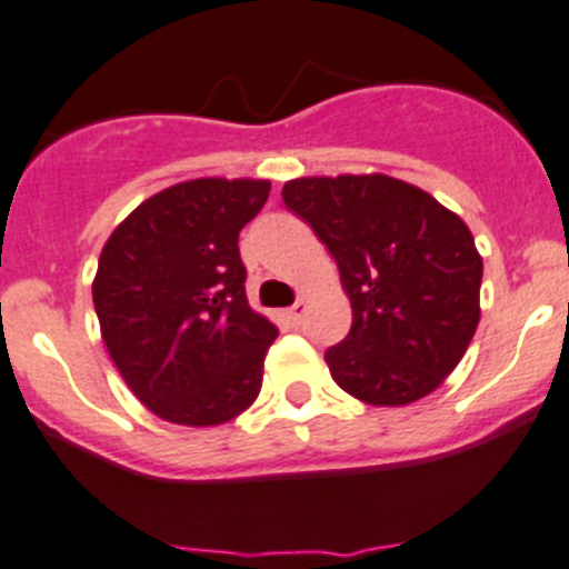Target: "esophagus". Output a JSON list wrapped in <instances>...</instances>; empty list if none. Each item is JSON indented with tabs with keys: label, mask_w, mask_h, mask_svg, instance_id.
<instances>
[{
	"label": "esophagus",
	"mask_w": 569,
	"mask_h": 569,
	"mask_svg": "<svg viewBox=\"0 0 569 569\" xmlns=\"http://www.w3.org/2000/svg\"><path fill=\"white\" fill-rule=\"evenodd\" d=\"M306 311H309V302L306 300H297L291 309H286V320L291 322V326H300L302 317H306Z\"/></svg>",
	"instance_id": "34e87169"
}]
</instances>
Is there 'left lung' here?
<instances>
[{
    "mask_svg": "<svg viewBox=\"0 0 569 569\" xmlns=\"http://www.w3.org/2000/svg\"><path fill=\"white\" fill-rule=\"evenodd\" d=\"M283 201L333 254L353 311L326 353L333 381L373 407L438 390L480 322L482 258L466 221L387 173L291 179Z\"/></svg>",
    "mask_w": 569,
    "mask_h": 569,
    "instance_id": "8db88e82",
    "label": "left lung"
}]
</instances>
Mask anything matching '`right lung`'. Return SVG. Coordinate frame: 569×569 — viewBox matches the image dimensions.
Wrapping results in <instances>:
<instances>
[{"label":"right lung","mask_w":569,"mask_h":569,"mask_svg":"<svg viewBox=\"0 0 569 569\" xmlns=\"http://www.w3.org/2000/svg\"><path fill=\"white\" fill-rule=\"evenodd\" d=\"M269 190V179L171 184L103 243L92 280L100 337L129 390L162 421L219 427L258 398L278 328L247 302L238 232Z\"/></svg>","instance_id":"1"}]
</instances>
